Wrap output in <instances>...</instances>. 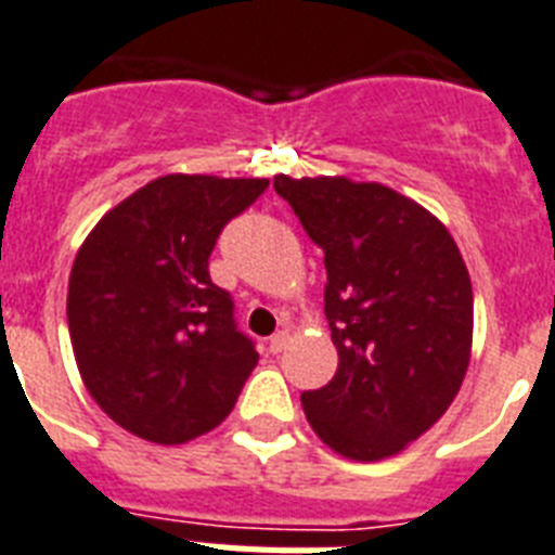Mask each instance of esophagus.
Wrapping results in <instances>:
<instances>
[{
    "instance_id": "34e87169",
    "label": "esophagus",
    "mask_w": 555,
    "mask_h": 555,
    "mask_svg": "<svg viewBox=\"0 0 555 555\" xmlns=\"http://www.w3.org/2000/svg\"><path fill=\"white\" fill-rule=\"evenodd\" d=\"M285 347H287L285 330H282V333H276V335H270V338H268V352H273V356H279V352H282Z\"/></svg>"
}]
</instances>
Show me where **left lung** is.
I'll use <instances>...</instances> for the list:
<instances>
[{
    "instance_id": "left-lung-1",
    "label": "left lung",
    "mask_w": 555,
    "mask_h": 555,
    "mask_svg": "<svg viewBox=\"0 0 555 555\" xmlns=\"http://www.w3.org/2000/svg\"><path fill=\"white\" fill-rule=\"evenodd\" d=\"M324 250L338 370L301 392L307 421L349 460H384L435 426L468 370L474 293L443 222L380 183L273 180Z\"/></svg>"
}]
</instances>
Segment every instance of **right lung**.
Segmentation results:
<instances>
[{
	"label": "right lung",
	"instance_id": "obj_1",
	"mask_svg": "<svg viewBox=\"0 0 555 555\" xmlns=\"http://www.w3.org/2000/svg\"><path fill=\"white\" fill-rule=\"evenodd\" d=\"M268 180L166 175L92 228L69 273V341L83 384L132 435L175 446L225 421L259 352L208 259Z\"/></svg>",
	"mask_w": 555,
	"mask_h": 555
}]
</instances>
